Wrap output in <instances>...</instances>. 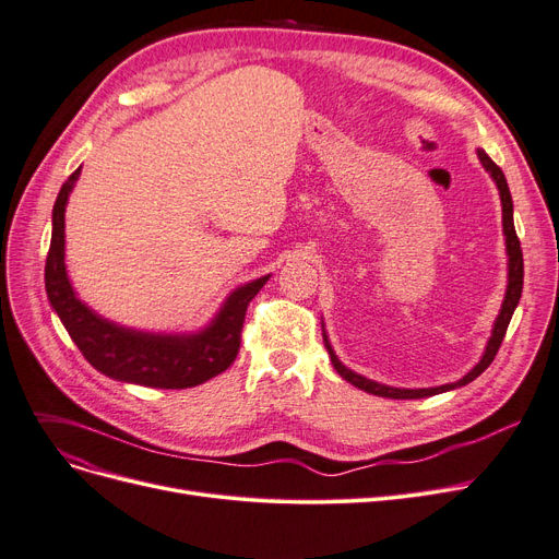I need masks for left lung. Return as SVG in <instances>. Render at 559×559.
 Masks as SVG:
<instances>
[{"mask_svg": "<svg viewBox=\"0 0 559 559\" xmlns=\"http://www.w3.org/2000/svg\"><path fill=\"white\" fill-rule=\"evenodd\" d=\"M477 159L484 166V171L491 176V180L496 182L498 193H500L502 235H504V251H507V289H504L502 306H500V312H498V318L493 322L491 335L487 340V347H484V352H481V356H479V360L475 362V366L464 377L452 381V383L433 385V388H395V385L379 383L374 379H368V377H362V374L349 370L345 362L335 356V352L331 347L329 333H326L324 318H322V335H324V347L329 352L331 366L335 368V372L340 377H343L345 381H349L352 385L360 388V391H366V393L377 395V397H391V400H423V397H431V395H441V393L454 391V388H461V385L475 381L493 362V358H496V354L500 349L502 337L507 333V326H509V322H512V314H514V310H516V306L521 301V293H523V253H521V241H519L516 230H514V203H512V193H509L504 174L500 171V168L493 164V159L487 153H484L481 148H477Z\"/></svg>", "mask_w": 559, "mask_h": 559, "instance_id": "8db88e82", "label": "left lung"}]
</instances>
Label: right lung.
Instances as JSON below:
<instances>
[{"mask_svg":"<svg viewBox=\"0 0 559 559\" xmlns=\"http://www.w3.org/2000/svg\"><path fill=\"white\" fill-rule=\"evenodd\" d=\"M82 166L55 201L52 239L45 262V293L72 343L91 366L109 379L148 388H191L222 374L239 352V331L249 301L272 274L235 287L214 318L197 331H141L103 318L84 304L70 283L66 266V205Z\"/></svg>","mask_w":559,"mask_h":559,"instance_id":"right-lung-1","label":"right lung"}]
</instances>
